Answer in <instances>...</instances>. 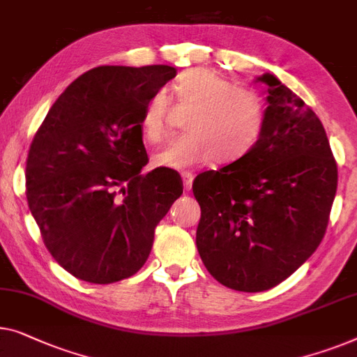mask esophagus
<instances>
[{
    "instance_id": "1",
    "label": "esophagus",
    "mask_w": 357,
    "mask_h": 357,
    "mask_svg": "<svg viewBox=\"0 0 357 357\" xmlns=\"http://www.w3.org/2000/svg\"><path fill=\"white\" fill-rule=\"evenodd\" d=\"M182 178H183V188L187 190V191H190V190H191V185H193V180H195L193 174L183 172V174H182Z\"/></svg>"
}]
</instances>
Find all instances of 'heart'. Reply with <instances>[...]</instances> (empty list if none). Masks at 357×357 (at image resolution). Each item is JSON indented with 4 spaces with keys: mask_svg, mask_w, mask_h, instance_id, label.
<instances>
[{
    "mask_svg": "<svg viewBox=\"0 0 357 357\" xmlns=\"http://www.w3.org/2000/svg\"><path fill=\"white\" fill-rule=\"evenodd\" d=\"M172 90L180 109L190 112L185 122L188 133L154 154V166L185 170L214 159L234 162L261 140L267 106L257 91L235 86L208 67L182 72ZM170 111L172 101L166 91L159 90L149 96L140 121L144 140L158 143L169 135Z\"/></svg>",
    "mask_w": 357,
    "mask_h": 357,
    "instance_id": "1",
    "label": "heart"
}]
</instances>
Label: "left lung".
Returning a JSON list of instances; mask_svg holds the SVG:
<instances>
[{
	"mask_svg": "<svg viewBox=\"0 0 357 357\" xmlns=\"http://www.w3.org/2000/svg\"><path fill=\"white\" fill-rule=\"evenodd\" d=\"M267 117L245 156L199 174L196 246L211 275L236 291H264L306 262L322 241L338 170L311 107L264 74Z\"/></svg>",
	"mask_w": 357,
	"mask_h": 357,
	"instance_id": "left-lung-1",
	"label": "left lung"
}]
</instances>
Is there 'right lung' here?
I'll return each instance as SVG.
<instances>
[{
  "instance_id": "add662e5",
  "label": "right lung",
  "mask_w": 357,
  "mask_h": 357,
  "mask_svg": "<svg viewBox=\"0 0 357 357\" xmlns=\"http://www.w3.org/2000/svg\"><path fill=\"white\" fill-rule=\"evenodd\" d=\"M177 75L170 66H100L72 82L30 144V213L51 256L90 283L132 277L151 252L154 229L183 187L148 164L144 105Z\"/></svg>"
}]
</instances>
